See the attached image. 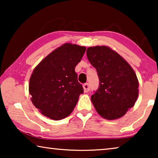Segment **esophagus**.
Returning <instances> with one entry per match:
<instances>
[{"instance_id": "esophagus-1", "label": "esophagus", "mask_w": 158, "mask_h": 158, "mask_svg": "<svg viewBox=\"0 0 158 158\" xmlns=\"http://www.w3.org/2000/svg\"><path fill=\"white\" fill-rule=\"evenodd\" d=\"M83 88H84V90L85 93H88L90 90V86L89 84H84L83 85Z\"/></svg>"}]
</instances>
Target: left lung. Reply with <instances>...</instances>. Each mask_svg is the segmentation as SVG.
Wrapping results in <instances>:
<instances>
[{"label":"left lung","instance_id":"obj_1","mask_svg":"<svg viewBox=\"0 0 158 158\" xmlns=\"http://www.w3.org/2000/svg\"><path fill=\"white\" fill-rule=\"evenodd\" d=\"M86 55L100 81L98 89L91 96L96 111L107 120L124 116L135 105L139 95V81L134 69L108 47H89Z\"/></svg>","mask_w":158,"mask_h":158}]
</instances>
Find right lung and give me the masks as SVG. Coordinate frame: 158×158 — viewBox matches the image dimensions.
Here are the masks:
<instances>
[{
    "label": "right lung",
    "mask_w": 158,
    "mask_h": 158,
    "mask_svg": "<svg viewBox=\"0 0 158 158\" xmlns=\"http://www.w3.org/2000/svg\"><path fill=\"white\" fill-rule=\"evenodd\" d=\"M85 47L65 43L45 57L31 74L29 93L42 114L58 121L69 116L84 93L74 68Z\"/></svg>",
    "instance_id": "obj_1"
}]
</instances>
